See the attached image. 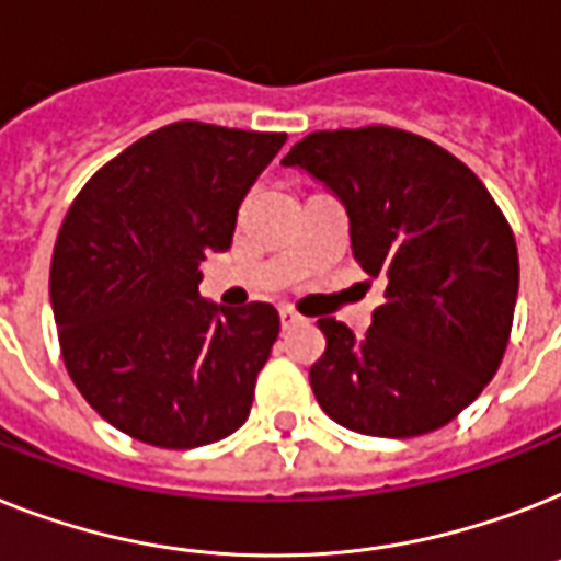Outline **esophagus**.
I'll use <instances>...</instances> for the list:
<instances>
[{"label": "esophagus", "instance_id": "1", "mask_svg": "<svg viewBox=\"0 0 561 561\" xmlns=\"http://www.w3.org/2000/svg\"><path fill=\"white\" fill-rule=\"evenodd\" d=\"M279 320H282V328H294V325H299V322H302V317H299V313H296L290 305H282Z\"/></svg>", "mask_w": 561, "mask_h": 561}]
</instances>
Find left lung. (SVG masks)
Listing matches in <instances>:
<instances>
[{"instance_id": "obj_1", "label": "left lung", "mask_w": 561, "mask_h": 561, "mask_svg": "<svg viewBox=\"0 0 561 561\" xmlns=\"http://www.w3.org/2000/svg\"><path fill=\"white\" fill-rule=\"evenodd\" d=\"M345 204L352 250L383 285L371 328L322 317L311 389L340 426L414 438L458 417L502 366L518 250L481 178L438 144L391 129L313 131L282 158ZM371 285V282H368Z\"/></svg>"}]
</instances>
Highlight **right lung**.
<instances>
[{"instance_id":"add662e5","label":"right lung","mask_w":561,"mask_h":561,"mask_svg":"<svg viewBox=\"0 0 561 561\" xmlns=\"http://www.w3.org/2000/svg\"><path fill=\"white\" fill-rule=\"evenodd\" d=\"M285 140L170 123L94 172L68 207L51 256L62 363L129 438L193 449L248 421L279 313L207 302L198 265L230 248L239 204Z\"/></svg>"}]
</instances>
